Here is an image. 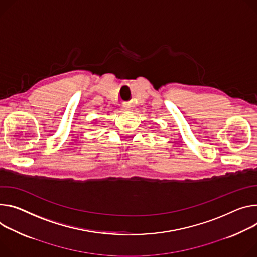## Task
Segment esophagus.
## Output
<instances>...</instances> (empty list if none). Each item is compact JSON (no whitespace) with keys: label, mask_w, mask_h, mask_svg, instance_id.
Returning a JSON list of instances; mask_svg holds the SVG:
<instances>
[{"label":"esophagus","mask_w":257,"mask_h":257,"mask_svg":"<svg viewBox=\"0 0 257 257\" xmlns=\"http://www.w3.org/2000/svg\"><path fill=\"white\" fill-rule=\"evenodd\" d=\"M121 110H122V111H124V112H126V111H130V110H131V106H130V105H128V104H123V105H122V107H121Z\"/></svg>","instance_id":"34e87169"}]
</instances>
